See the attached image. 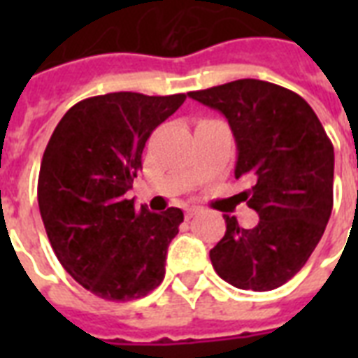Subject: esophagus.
I'll list each match as a JSON object with an SVG mask.
<instances>
[{
    "mask_svg": "<svg viewBox=\"0 0 358 358\" xmlns=\"http://www.w3.org/2000/svg\"><path fill=\"white\" fill-rule=\"evenodd\" d=\"M202 210L199 206H185V219H191L196 213H201Z\"/></svg>",
    "mask_w": 358,
    "mask_h": 358,
    "instance_id": "1",
    "label": "esophagus"
}]
</instances>
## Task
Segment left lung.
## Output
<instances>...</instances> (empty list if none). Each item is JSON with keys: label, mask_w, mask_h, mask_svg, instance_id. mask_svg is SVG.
I'll use <instances>...</instances> for the list:
<instances>
[{"label": "left lung", "mask_w": 358, "mask_h": 358, "mask_svg": "<svg viewBox=\"0 0 358 358\" xmlns=\"http://www.w3.org/2000/svg\"><path fill=\"white\" fill-rule=\"evenodd\" d=\"M229 119L238 145L236 178H250L243 201L255 229L224 215L227 232L210 250L217 275L239 289L288 282L320 243L333 212L334 150L308 103L289 89L236 80L187 92Z\"/></svg>", "instance_id": "1"}]
</instances>
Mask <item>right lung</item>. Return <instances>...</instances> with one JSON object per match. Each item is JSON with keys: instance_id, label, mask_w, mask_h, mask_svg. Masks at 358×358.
Returning a JSON list of instances; mask_svg holds the SVG:
<instances>
[{"instance_id": "obj_1", "label": "right lung", "mask_w": 358, "mask_h": 358, "mask_svg": "<svg viewBox=\"0 0 358 358\" xmlns=\"http://www.w3.org/2000/svg\"><path fill=\"white\" fill-rule=\"evenodd\" d=\"M185 94L109 92L81 100L53 129L38 173V208L52 249L76 282L106 301L145 297L165 277L184 213L137 208L126 193L150 134Z\"/></svg>"}]
</instances>
